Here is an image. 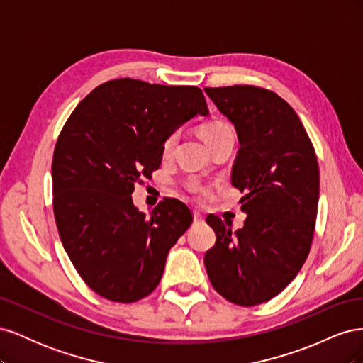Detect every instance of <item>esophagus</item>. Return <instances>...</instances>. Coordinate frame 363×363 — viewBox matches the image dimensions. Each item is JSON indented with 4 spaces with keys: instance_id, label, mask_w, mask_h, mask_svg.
<instances>
[{
    "instance_id": "1",
    "label": "esophagus",
    "mask_w": 363,
    "mask_h": 363,
    "mask_svg": "<svg viewBox=\"0 0 363 363\" xmlns=\"http://www.w3.org/2000/svg\"><path fill=\"white\" fill-rule=\"evenodd\" d=\"M194 223H195V224H201V223H204V218H203L199 212H196V211L194 212Z\"/></svg>"
}]
</instances>
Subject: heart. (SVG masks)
<instances>
[{
  "instance_id": "b5f03b06",
  "label": "heart",
  "mask_w": 363,
  "mask_h": 363,
  "mask_svg": "<svg viewBox=\"0 0 363 363\" xmlns=\"http://www.w3.org/2000/svg\"><path fill=\"white\" fill-rule=\"evenodd\" d=\"M232 133V128H230L223 121H211V123H206L201 125V135L204 138V140L207 142V145H211L212 142H215L216 139L223 138L224 135ZM177 139H179V133L177 131H172L167 138H164L163 144H162V152L163 156H169L175 144H177ZM188 189L194 194H201L203 189L199 183L195 182H189L188 183Z\"/></svg>"
}]
</instances>
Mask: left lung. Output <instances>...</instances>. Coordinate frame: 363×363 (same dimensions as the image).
<instances>
[{
    "label": "left lung",
    "instance_id": "8db88e82",
    "mask_svg": "<svg viewBox=\"0 0 363 363\" xmlns=\"http://www.w3.org/2000/svg\"><path fill=\"white\" fill-rule=\"evenodd\" d=\"M239 139L232 184L245 195L244 227L208 215L216 242L204 265L215 291L238 306L279 295L309 256L320 199L315 148L294 108L257 86L206 87Z\"/></svg>",
    "mask_w": 363,
    "mask_h": 363
}]
</instances>
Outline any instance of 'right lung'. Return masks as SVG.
I'll use <instances>...</instances> for the list:
<instances>
[{"label":"right lung","instance_id":"add662e5","mask_svg":"<svg viewBox=\"0 0 363 363\" xmlns=\"http://www.w3.org/2000/svg\"><path fill=\"white\" fill-rule=\"evenodd\" d=\"M207 113L196 86L118 79L95 87L65 123L51 167L54 218L77 272L103 298L135 303L157 288L192 213L167 199L148 218L131 194L160 167L164 138Z\"/></svg>","mask_w":363,"mask_h":363}]
</instances>
